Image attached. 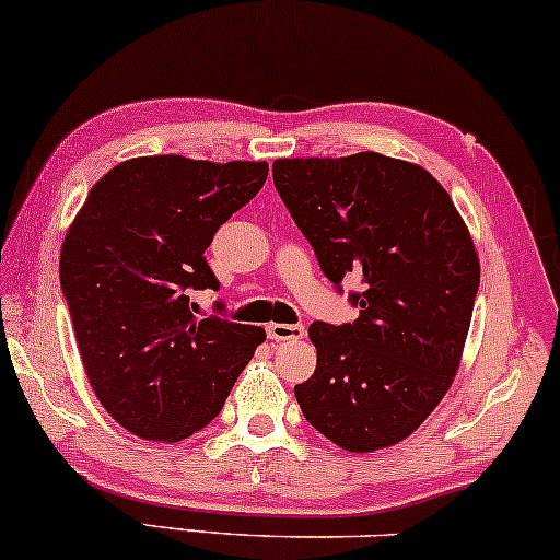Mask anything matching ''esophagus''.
<instances>
[{"label":"esophagus","instance_id":"esophagus-1","mask_svg":"<svg viewBox=\"0 0 560 560\" xmlns=\"http://www.w3.org/2000/svg\"><path fill=\"white\" fill-rule=\"evenodd\" d=\"M268 338L271 341H300V338H304V325L271 323L268 325Z\"/></svg>","mask_w":560,"mask_h":560}]
</instances>
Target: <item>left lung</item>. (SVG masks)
Here are the masks:
<instances>
[{"label":"left lung","instance_id":"1","mask_svg":"<svg viewBox=\"0 0 560 560\" xmlns=\"http://www.w3.org/2000/svg\"><path fill=\"white\" fill-rule=\"evenodd\" d=\"M273 186L336 292L359 279L357 320L310 325L304 419L349 452L398 444L457 372L480 284L470 232L427 170L380 152L276 160Z\"/></svg>","mask_w":560,"mask_h":560}]
</instances>
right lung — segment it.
I'll list each match as a JSON object with an SVG mask.
<instances>
[{
  "mask_svg": "<svg viewBox=\"0 0 560 560\" xmlns=\"http://www.w3.org/2000/svg\"><path fill=\"white\" fill-rule=\"evenodd\" d=\"M266 175V162L137 158L92 186L69 228L59 276L82 364L97 400L131 434H196L264 343V328L198 320L190 292H219L203 250Z\"/></svg>",
  "mask_w": 560,
  "mask_h": 560,
  "instance_id": "obj_1",
  "label": "right lung"
}]
</instances>
